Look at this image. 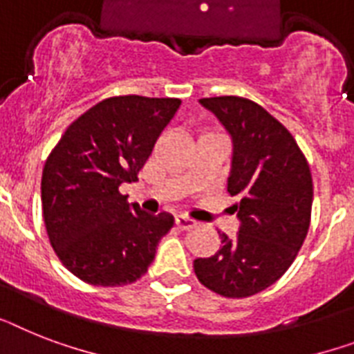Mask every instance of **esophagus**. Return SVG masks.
<instances>
[{"mask_svg":"<svg viewBox=\"0 0 354 354\" xmlns=\"http://www.w3.org/2000/svg\"><path fill=\"white\" fill-rule=\"evenodd\" d=\"M176 225L178 229H182V231H187V229H192V227L196 225V222L192 220V218H187L183 214H178L176 216Z\"/></svg>","mask_w":354,"mask_h":354,"instance_id":"1","label":"esophagus"}]
</instances>
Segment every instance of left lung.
<instances>
[{
	"mask_svg": "<svg viewBox=\"0 0 354 354\" xmlns=\"http://www.w3.org/2000/svg\"><path fill=\"white\" fill-rule=\"evenodd\" d=\"M200 105L222 123L232 142L227 191L240 220L236 236L220 234L211 258L194 272L211 291L243 298L272 286L289 269L311 222L313 178L295 138L258 103L238 96L203 97Z\"/></svg>",
	"mask_w": 354,
	"mask_h": 354,
	"instance_id": "8db88e82",
	"label": "left lung"
}]
</instances>
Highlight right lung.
I'll list each match as a JSON object with an SVG mask.
<instances>
[{"label": "right lung", "instance_id": "obj_1", "mask_svg": "<svg viewBox=\"0 0 354 354\" xmlns=\"http://www.w3.org/2000/svg\"><path fill=\"white\" fill-rule=\"evenodd\" d=\"M178 97L116 96L68 125L45 162L43 220L62 263L93 286H125L145 274L174 218L127 203L120 185L136 182Z\"/></svg>", "mask_w": 354, "mask_h": 354}]
</instances>
